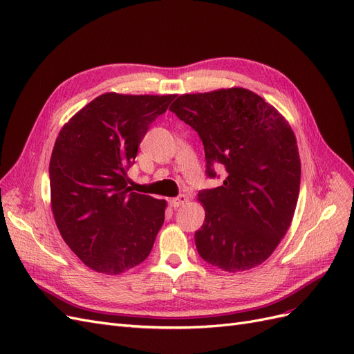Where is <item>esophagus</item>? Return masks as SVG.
<instances>
[{"instance_id":"esophagus-1","label":"esophagus","mask_w":354,"mask_h":354,"mask_svg":"<svg viewBox=\"0 0 354 354\" xmlns=\"http://www.w3.org/2000/svg\"><path fill=\"white\" fill-rule=\"evenodd\" d=\"M189 201V198L186 196V195H180V196H177V198H173L169 201V203H171V207H174V208H178V207H181V205H185V203Z\"/></svg>"}]
</instances>
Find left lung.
<instances>
[{"label": "left lung", "mask_w": 354, "mask_h": 354, "mask_svg": "<svg viewBox=\"0 0 354 354\" xmlns=\"http://www.w3.org/2000/svg\"><path fill=\"white\" fill-rule=\"evenodd\" d=\"M198 133L216 189L198 199L205 220L195 233L202 260L224 272L266 261L289 229L299 194L301 164L294 131L272 104L245 88L183 94L171 104Z\"/></svg>", "instance_id": "1"}]
</instances>
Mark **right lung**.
Listing matches in <instances>:
<instances>
[{"instance_id": "1", "label": "right lung", "mask_w": 354, "mask_h": 354, "mask_svg": "<svg viewBox=\"0 0 354 354\" xmlns=\"http://www.w3.org/2000/svg\"><path fill=\"white\" fill-rule=\"evenodd\" d=\"M176 95L106 93L62 128L50 160L51 209L90 269L120 274L151 254L167 202L128 187L137 149Z\"/></svg>"}]
</instances>
